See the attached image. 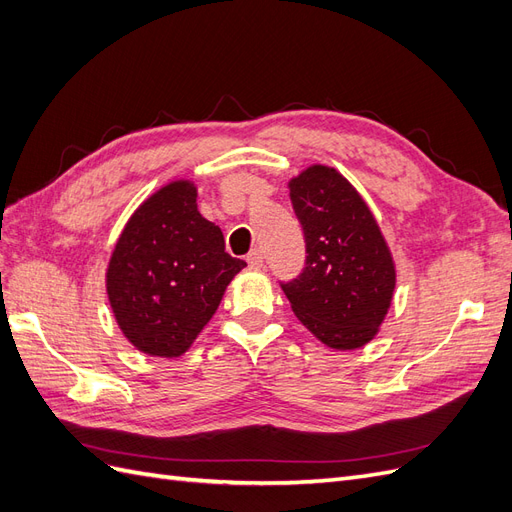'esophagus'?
<instances>
[{
    "mask_svg": "<svg viewBox=\"0 0 512 512\" xmlns=\"http://www.w3.org/2000/svg\"><path fill=\"white\" fill-rule=\"evenodd\" d=\"M245 260H247V265H250L252 269H260L262 262H265V256H262L260 250H252L250 254H247Z\"/></svg>",
    "mask_w": 512,
    "mask_h": 512,
    "instance_id": "esophagus-1",
    "label": "esophagus"
}]
</instances>
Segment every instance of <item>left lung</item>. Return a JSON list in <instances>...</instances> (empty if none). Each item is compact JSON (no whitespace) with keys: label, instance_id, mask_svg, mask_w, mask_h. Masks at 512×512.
Instances as JSON below:
<instances>
[{"label":"left lung","instance_id":"1","mask_svg":"<svg viewBox=\"0 0 512 512\" xmlns=\"http://www.w3.org/2000/svg\"><path fill=\"white\" fill-rule=\"evenodd\" d=\"M305 267L282 282L294 316L333 350L376 337L395 290V262L361 194L335 168L314 164L290 179Z\"/></svg>","mask_w":512,"mask_h":512}]
</instances>
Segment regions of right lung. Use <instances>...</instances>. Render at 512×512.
Returning a JSON list of instances; mask_svg holds the SVG:
<instances>
[{"label":"right lung","mask_w":512,"mask_h":512,"mask_svg":"<svg viewBox=\"0 0 512 512\" xmlns=\"http://www.w3.org/2000/svg\"><path fill=\"white\" fill-rule=\"evenodd\" d=\"M196 185L170 181L138 207L106 269V294L121 333L149 356L175 359L218 309L245 262L224 252L220 226L196 205Z\"/></svg>","instance_id":"1"}]
</instances>
